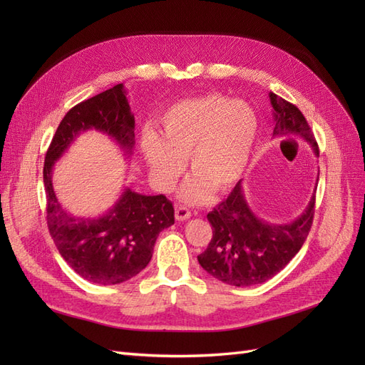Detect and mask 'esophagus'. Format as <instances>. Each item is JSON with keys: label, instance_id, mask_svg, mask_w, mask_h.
<instances>
[{"label": "esophagus", "instance_id": "34e87169", "mask_svg": "<svg viewBox=\"0 0 365 365\" xmlns=\"http://www.w3.org/2000/svg\"><path fill=\"white\" fill-rule=\"evenodd\" d=\"M192 216V213H190V210L187 208V207H184V205H178L175 208V217H176V220H187Z\"/></svg>", "mask_w": 365, "mask_h": 365}]
</instances>
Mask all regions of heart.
<instances>
[{"label":"heart","mask_w":365,"mask_h":365,"mask_svg":"<svg viewBox=\"0 0 365 365\" xmlns=\"http://www.w3.org/2000/svg\"><path fill=\"white\" fill-rule=\"evenodd\" d=\"M259 132V120L251 106L220 94L187 98L169 106L160 117V135L146 129L141 150L153 182L170 192L189 158L193 178L181 197L201 204L212 190L230 192L244 176Z\"/></svg>","instance_id":"obj_1"}]
</instances>
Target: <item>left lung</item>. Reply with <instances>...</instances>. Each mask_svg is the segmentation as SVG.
Returning a JSON list of instances; mask_svg holds the SVG:
<instances>
[{"label":"left lung","mask_w":365,"mask_h":365,"mask_svg":"<svg viewBox=\"0 0 365 365\" xmlns=\"http://www.w3.org/2000/svg\"><path fill=\"white\" fill-rule=\"evenodd\" d=\"M274 132L272 137H295L307 141L318 157V145L304 115L295 105L269 93ZM315 193L304 212L289 224H269L250 208L242 181L225 201L207 215L213 237L197 256L201 267L227 284L245 286L269 280L300 251L314 220Z\"/></svg>","instance_id":"8db88e82"}]
</instances>
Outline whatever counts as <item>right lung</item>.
<instances>
[{
    "label": "right lung",
    "mask_w": 365,
    "mask_h": 365,
    "mask_svg": "<svg viewBox=\"0 0 365 365\" xmlns=\"http://www.w3.org/2000/svg\"><path fill=\"white\" fill-rule=\"evenodd\" d=\"M96 129L111 137L130 157L135 145V120L123 83L76 105L56 129L43 163L47 224L61 256L88 282L123 283L145 269L160 231L175 222V210L164 195L146 196L125 189L102 216H73L53 189V165L82 132Z\"/></svg>",
    "instance_id": "1"
}]
</instances>
